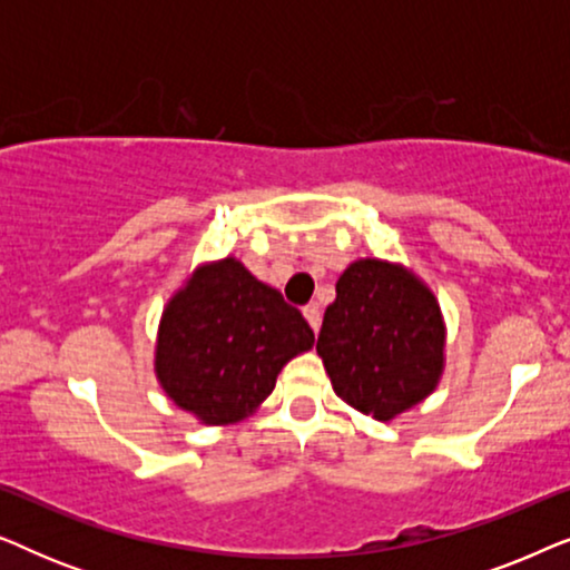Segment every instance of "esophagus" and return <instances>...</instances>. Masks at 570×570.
Returning a JSON list of instances; mask_svg holds the SVG:
<instances>
[{"instance_id": "34e87169", "label": "esophagus", "mask_w": 570, "mask_h": 570, "mask_svg": "<svg viewBox=\"0 0 570 570\" xmlns=\"http://www.w3.org/2000/svg\"><path fill=\"white\" fill-rule=\"evenodd\" d=\"M303 316H306L311 330L318 332V324H322V311H318L316 303H308V306H303Z\"/></svg>"}]
</instances>
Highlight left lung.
Masks as SVG:
<instances>
[{"instance_id": "1", "label": "left lung", "mask_w": 570, "mask_h": 570, "mask_svg": "<svg viewBox=\"0 0 570 570\" xmlns=\"http://www.w3.org/2000/svg\"><path fill=\"white\" fill-rule=\"evenodd\" d=\"M443 340L439 301L415 275L361 259L337 279L316 353L340 400L363 415L392 420L439 384Z\"/></svg>"}]
</instances>
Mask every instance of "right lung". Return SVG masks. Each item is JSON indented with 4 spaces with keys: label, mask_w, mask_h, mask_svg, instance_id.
Listing matches in <instances>:
<instances>
[{
    "label": "right lung",
    "mask_w": 570,
    "mask_h": 570,
    "mask_svg": "<svg viewBox=\"0 0 570 570\" xmlns=\"http://www.w3.org/2000/svg\"><path fill=\"white\" fill-rule=\"evenodd\" d=\"M311 347L301 311L228 256L194 272L163 311L155 373L178 407L228 425L259 407L283 365Z\"/></svg>",
    "instance_id": "obj_1"
}]
</instances>
